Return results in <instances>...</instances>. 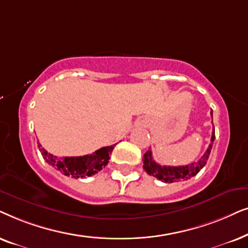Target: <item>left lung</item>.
<instances>
[{
  "mask_svg": "<svg viewBox=\"0 0 248 248\" xmlns=\"http://www.w3.org/2000/svg\"><path fill=\"white\" fill-rule=\"evenodd\" d=\"M212 114V113H211ZM216 140V133H214V127L212 131V137H211V143L207 147V150L202 157L200 158L197 162H194L188 166L183 167H167V166H160L153 160L152 156L151 150H148L146 153L144 154V170L150 174L157 178L158 180L163 181V183H174V181H181V180H187L190 179L191 177L196 176L200 172V170L205 166L207 160H209L211 150H212L213 141Z\"/></svg>",
  "mask_w": 248,
  "mask_h": 248,
  "instance_id": "left-lung-1",
  "label": "left lung"
}]
</instances>
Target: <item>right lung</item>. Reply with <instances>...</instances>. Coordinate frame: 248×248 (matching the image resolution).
<instances>
[{
	"label": "right lung",
	"instance_id": "1",
	"mask_svg": "<svg viewBox=\"0 0 248 248\" xmlns=\"http://www.w3.org/2000/svg\"><path fill=\"white\" fill-rule=\"evenodd\" d=\"M113 147L114 145L102 147L95 151L93 154L82 155V156L58 157L45 151L38 143V148L46 162L64 176L75 178V179L91 177L105 168L110 160V154L113 151Z\"/></svg>",
	"mask_w": 248,
	"mask_h": 248
}]
</instances>
